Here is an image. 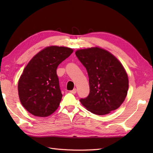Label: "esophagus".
I'll return each instance as SVG.
<instances>
[{"mask_svg":"<svg viewBox=\"0 0 153 153\" xmlns=\"http://www.w3.org/2000/svg\"><path fill=\"white\" fill-rule=\"evenodd\" d=\"M70 92L71 93H72V94H76V92H77V90H76V89H74L73 90L70 91Z\"/></svg>","mask_w":153,"mask_h":153,"instance_id":"esophagus-1","label":"esophagus"}]
</instances>
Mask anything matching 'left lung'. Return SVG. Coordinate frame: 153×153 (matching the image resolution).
I'll return each instance as SVG.
<instances>
[{"instance_id":"1","label":"left lung","mask_w":153,"mask_h":153,"mask_svg":"<svg viewBox=\"0 0 153 153\" xmlns=\"http://www.w3.org/2000/svg\"><path fill=\"white\" fill-rule=\"evenodd\" d=\"M76 56L86 68L90 92L81 103L97 115H105L121 106L128 93V77L122 64L99 47L77 50Z\"/></svg>"}]
</instances>
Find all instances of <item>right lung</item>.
I'll return each mask as SVG.
<instances>
[{
	"instance_id": "right-lung-1",
	"label": "right lung",
	"mask_w": 153,
	"mask_h": 153,
	"mask_svg": "<svg viewBox=\"0 0 153 153\" xmlns=\"http://www.w3.org/2000/svg\"><path fill=\"white\" fill-rule=\"evenodd\" d=\"M72 53L70 48L48 47L35 55L24 68L18 82L19 98L31 114L46 117L59 106L62 94L56 69Z\"/></svg>"
}]
</instances>
